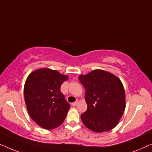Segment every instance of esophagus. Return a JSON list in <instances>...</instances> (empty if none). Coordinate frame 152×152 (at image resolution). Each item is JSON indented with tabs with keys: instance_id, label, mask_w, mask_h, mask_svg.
Wrapping results in <instances>:
<instances>
[{
	"instance_id": "1",
	"label": "esophagus",
	"mask_w": 152,
	"mask_h": 152,
	"mask_svg": "<svg viewBox=\"0 0 152 152\" xmlns=\"http://www.w3.org/2000/svg\"><path fill=\"white\" fill-rule=\"evenodd\" d=\"M77 103H78V100H77L75 102H72V103H71V105L72 106H76L77 104Z\"/></svg>"
}]
</instances>
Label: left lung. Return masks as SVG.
Instances as JSON below:
<instances>
[{
    "label": "left lung",
    "instance_id": "1",
    "mask_svg": "<svg viewBox=\"0 0 152 152\" xmlns=\"http://www.w3.org/2000/svg\"><path fill=\"white\" fill-rule=\"evenodd\" d=\"M79 80L84 87L87 110L81 115L85 126L93 132H109L115 127L125 109V93L114 75L95 70Z\"/></svg>",
    "mask_w": 152,
    "mask_h": 152
}]
</instances>
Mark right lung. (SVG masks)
Returning a JSON list of instances; mask_svg holds the SVG:
<instances>
[{
  "instance_id": "add662e5",
  "label": "right lung",
  "mask_w": 152,
  "mask_h": 152,
  "mask_svg": "<svg viewBox=\"0 0 152 152\" xmlns=\"http://www.w3.org/2000/svg\"><path fill=\"white\" fill-rule=\"evenodd\" d=\"M68 76L48 68L32 72L25 84L27 109L36 123L45 129L61 125L70 109L60 88Z\"/></svg>"
}]
</instances>
